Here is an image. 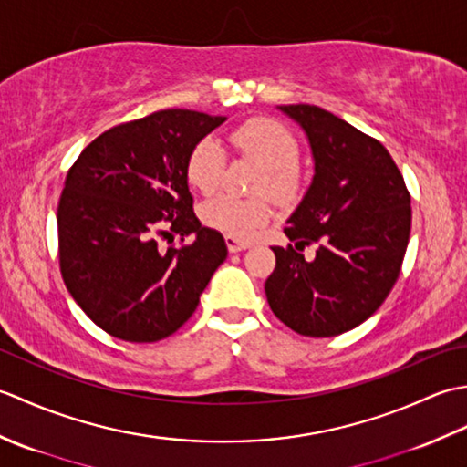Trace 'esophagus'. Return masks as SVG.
<instances>
[{
  "label": "esophagus",
  "mask_w": 467,
  "mask_h": 467,
  "mask_svg": "<svg viewBox=\"0 0 467 467\" xmlns=\"http://www.w3.org/2000/svg\"><path fill=\"white\" fill-rule=\"evenodd\" d=\"M226 246H228V251H231V253H241L244 249H249L251 243H244V241H239V239H233V236H226Z\"/></svg>",
  "instance_id": "34e87169"
}]
</instances>
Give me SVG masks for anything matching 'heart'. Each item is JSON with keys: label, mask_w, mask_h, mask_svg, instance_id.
I'll use <instances>...</instances> for the list:
<instances>
[{"label": "heart", "mask_w": 467, "mask_h": 467, "mask_svg": "<svg viewBox=\"0 0 467 467\" xmlns=\"http://www.w3.org/2000/svg\"><path fill=\"white\" fill-rule=\"evenodd\" d=\"M233 146L244 158L263 168L256 181V192H269L275 201L286 202L299 192L301 176L296 171L299 144L296 138L279 122L269 118H254L231 134ZM226 152L213 138L198 142L186 162V178L196 191L211 194L223 181ZM271 206L265 198L241 201V198L218 194L202 206V221L226 236L249 241L271 221Z\"/></svg>", "instance_id": "b5f03b06"}]
</instances>
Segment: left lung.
<instances>
[{
    "mask_svg": "<svg viewBox=\"0 0 467 467\" xmlns=\"http://www.w3.org/2000/svg\"><path fill=\"white\" fill-rule=\"evenodd\" d=\"M301 126L313 181L286 218L293 244L273 246L265 283L273 313L306 337L355 329L379 309L398 281L411 231V198L400 168L375 138L309 104L276 106ZM317 242L305 262L300 251Z\"/></svg>",
    "mask_w": 467,
    "mask_h": 467,
    "instance_id": "8db88e82",
    "label": "left lung"
}]
</instances>
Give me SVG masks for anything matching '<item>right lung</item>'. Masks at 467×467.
I'll list each match as a JSON object with an SVG mask.
<instances>
[{
	"mask_svg": "<svg viewBox=\"0 0 467 467\" xmlns=\"http://www.w3.org/2000/svg\"><path fill=\"white\" fill-rule=\"evenodd\" d=\"M226 116L162 110L114 126L69 168L57 204L59 266L74 301L118 339L154 343L191 319L226 259L192 211L186 162ZM194 235L161 252L157 236Z\"/></svg>",
	"mask_w": 467,
	"mask_h": 467,
	"instance_id": "add662e5",
	"label": "right lung"
}]
</instances>
